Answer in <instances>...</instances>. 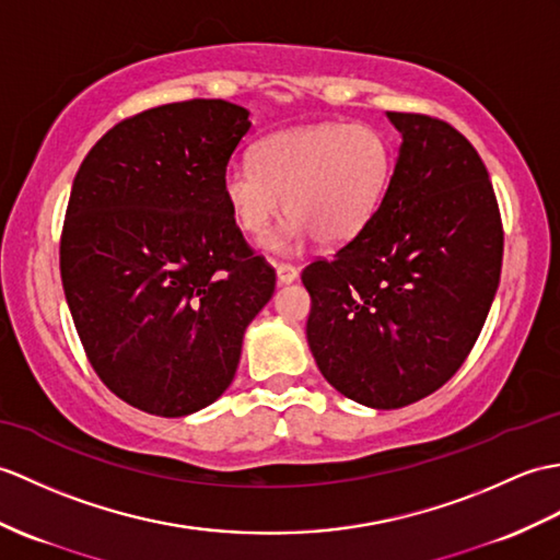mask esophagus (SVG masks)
<instances>
[{"label": "esophagus", "instance_id": "1", "mask_svg": "<svg viewBox=\"0 0 560 560\" xmlns=\"http://www.w3.org/2000/svg\"><path fill=\"white\" fill-rule=\"evenodd\" d=\"M298 279V269L293 265H277V281L283 283H293Z\"/></svg>", "mask_w": 560, "mask_h": 560}]
</instances>
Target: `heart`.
Here are the masks:
<instances>
[{
  "label": "heart",
  "instance_id": "heart-1",
  "mask_svg": "<svg viewBox=\"0 0 560 560\" xmlns=\"http://www.w3.org/2000/svg\"><path fill=\"white\" fill-rule=\"evenodd\" d=\"M396 148L372 124H312L259 140L250 162H233L221 195L236 226L265 236L281 212L289 221L267 238L291 255L315 236L322 245L353 241L380 212L392 184Z\"/></svg>",
  "mask_w": 560,
  "mask_h": 560
}]
</instances>
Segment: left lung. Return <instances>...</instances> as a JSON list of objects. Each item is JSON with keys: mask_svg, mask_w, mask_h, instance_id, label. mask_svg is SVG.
I'll return each instance as SVG.
<instances>
[{"mask_svg": "<svg viewBox=\"0 0 560 560\" xmlns=\"http://www.w3.org/2000/svg\"><path fill=\"white\" fill-rule=\"evenodd\" d=\"M386 116L402 142L380 212L303 271L319 372L376 410L410 406L458 372L503 259L497 195L470 140L432 116Z\"/></svg>", "mask_w": 560, "mask_h": 560, "instance_id": "left-lung-1", "label": "left lung"}]
</instances>
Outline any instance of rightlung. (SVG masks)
I'll use <instances>...</instances> for the list:
<instances>
[{"label": "right lung", "mask_w": 560, "mask_h": 560, "mask_svg": "<svg viewBox=\"0 0 560 560\" xmlns=\"http://www.w3.org/2000/svg\"><path fill=\"white\" fill-rule=\"evenodd\" d=\"M248 116L226 100L162 104L104 133L73 178L59 267L75 331L109 392L160 418L226 392L275 293L221 195Z\"/></svg>", "instance_id": "right-lung-1"}]
</instances>
